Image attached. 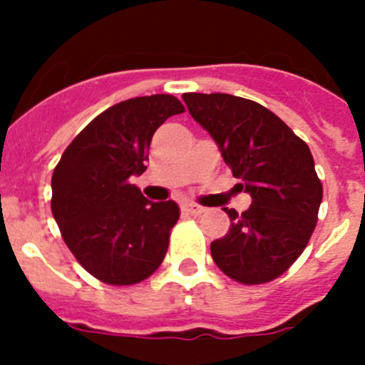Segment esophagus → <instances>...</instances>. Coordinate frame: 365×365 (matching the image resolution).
Returning a JSON list of instances; mask_svg holds the SVG:
<instances>
[{
    "instance_id": "1",
    "label": "esophagus",
    "mask_w": 365,
    "mask_h": 365,
    "mask_svg": "<svg viewBox=\"0 0 365 365\" xmlns=\"http://www.w3.org/2000/svg\"><path fill=\"white\" fill-rule=\"evenodd\" d=\"M180 210H182V214H186V215H199V214H202L201 206L193 205V202H185V205L180 206Z\"/></svg>"
}]
</instances>
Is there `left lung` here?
<instances>
[{
    "label": "left lung",
    "instance_id": "1",
    "mask_svg": "<svg viewBox=\"0 0 365 365\" xmlns=\"http://www.w3.org/2000/svg\"><path fill=\"white\" fill-rule=\"evenodd\" d=\"M193 120L219 146L240 186L252 197L243 214L225 208L227 235L210 245L215 265L243 285L282 276L305 250L324 188L311 150L272 111L227 93H185Z\"/></svg>",
    "mask_w": 365,
    "mask_h": 365
}]
</instances>
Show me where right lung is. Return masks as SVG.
Returning <instances> with one entry per match:
<instances>
[{"label":"right lung","instance_id":"obj_1","mask_svg":"<svg viewBox=\"0 0 365 365\" xmlns=\"http://www.w3.org/2000/svg\"><path fill=\"white\" fill-rule=\"evenodd\" d=\"M182 111L172 95L124 100L93 118L54 168L53 215L73 256L100 282L135 285L166 256L179 206L148 201L130 179L146 172L157 128Z\"/></svg>","mask_w":365,"mask_h":365}]
</instances>
